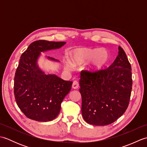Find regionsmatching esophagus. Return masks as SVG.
<instances>
[{"label": "esophagus", "instance_id": "obj_1", "mask_svg": "<svg viewBox=\"0 0 147 147\" xmlns=\"http://www.w3.org/2000/svg\"><path fill=\"white\" fill-rule=\"evenodd\" d=\"M72 87H73L74 89H77L78 88V87H79L78 82V81H76V80L74 81L73 83V85H72Z\"/></svg>", "mask_w": 147, "mask_h": 147}]
</instances>
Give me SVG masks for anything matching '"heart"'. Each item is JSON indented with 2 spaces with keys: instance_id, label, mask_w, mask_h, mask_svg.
<instances>
[{
  "instance_id": "heart-1",
  "label": "heart",
  "mask_w": 147,
  "mask_h": 147,
  "mask_svg": "<svg viewBox=\"0 0 147 147\" xmlns=\"http://www.w3.org/2000/svg\"><path fill=\"white\" fill-rule=\"evenodd\" d=\"M108 59L109 54L104 49H83L78 50L74 54L73 63L82 64L92 61L90 69L93 72H96L104 67Z\"/></svg>"
}]
</instances>
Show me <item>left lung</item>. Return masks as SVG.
I'll return each mask as SVG.
<instances>
[{
  "label": "left lung",
  "instance_id": "obj_1",
  "mask_svg": "<svg viewBox=\"0 0 147 147\" xmlns=\"http://www.w3.org/2000/svg\"><path fill=\"white\" fill-rule=\"evenodd\" d=\"M131 66L125 52H119L109 67L81 73L82 115L87 123L108 125L116 121L128 107L132 90Z\"/></svg>",
  "mask_w": 147,
  "mask_h": 147
}]
</instances>
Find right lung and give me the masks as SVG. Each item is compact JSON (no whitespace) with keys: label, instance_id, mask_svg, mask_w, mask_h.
I'll return each instance as SVG.
<instances>
[{"label":"right lung","instance_id":"obj_1","mask_svg":"<svg viewBox=\"0 0 147 147\" xmlns=\"http://www.w3.org/2000/svg\"><path fill=\"white\" fill-rule=\"evenodd\" d=\"M65 43L36 40L21 55L14 76V97L20 110L31 119L42 122L54 119L60 112L62 100L71 89L73 82L54 74L47 75L36 65L40 52L59 49Z\"/></svg>","mask_w":147,"mask_h":147}]
</instances>
